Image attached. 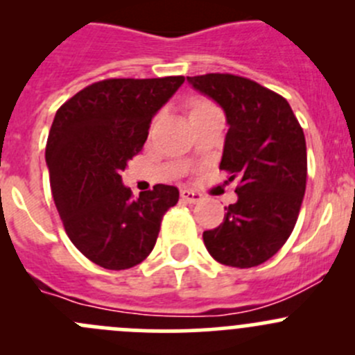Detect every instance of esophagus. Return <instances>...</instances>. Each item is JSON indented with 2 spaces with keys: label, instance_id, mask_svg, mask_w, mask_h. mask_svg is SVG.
Instances as JSON below:
<instances>
[{
  "label": "esophagus",
  "instance_id": "obj_1",
  "mask_svg": "<svg viewBox=\"0 0 355 355\" xmlns=\"http://www.w3.org/2000/svg\"><path fill=\"white\" fill-rule=\"evenodd\" d=\"M180 198H182V200H185V202L196 204V202H199L200 199H202V196H200L199 192L191 191V189H184V191L180 192Z\"/></svg>",
  "mask_w": 355,
  "mask_h": 355
}]
</instances>
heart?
Here are the masks:
<instances>
[{
    "instance_id": "b5f03b06",
    "label": "heart",
    "mask_w": 355,
    "mask_h": 355,
    "mask_svg": "<svg viewBox=\"0 0 355 355\" xmlns=\"http://www.w3.org/2000/svg\"><path fill=\"white\" fill-rule=\"evenodd\" d=\"M207 105H209V103H206V101H196L191 111H196V110H199V108H204V106H207Z\"/></svg>"
}]
</instances>
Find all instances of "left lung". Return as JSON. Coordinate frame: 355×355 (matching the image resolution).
Segmentation results:
<instances>
[{
    "instance_id": "left-lung-1",
    "label": "left lung",
    "mask_w": 355,
    "mask_h": 355,
    "mask_svg": "<svg viewBox=\"0 0 355 355\" xmlns=\"http://www.w3.org/2000/svg\"><path fill=\"white\" fill-rule=\"evenodd\" d=\"M225 111L220 170L241 178L237 202L223 223L202 234L207 252L221 264L252 268L273 257L295 227L306 192L307 153L295 114L277 92L230 73L187 77Z\"/></svg>"
}]
</instances>
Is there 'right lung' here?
Returning <instances> with one entry per match:
<instances>
[{
    "instance_id": "right-lung-1",
    "label": "right lung",
    "mask_w": 355,
    "mask_h": 355,
    "mask_svg": "<svg viewBox=\"0 0 355 355\" xmlns=\"http://www.w3.org/2000/svg\"><path fill=\"white\" fill-rule=\"evenodd\" d=\"M184 77L108 78L87 85L55 114L46 164L71 244L106 270L142 263L178 189L157 184L132 198L121 171L144 146L153 116Z\"/></svg>"
}]
</instances>
